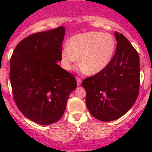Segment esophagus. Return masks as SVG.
I'll list each match as a JSON object with an SVG mask.
<instances>
[{
  "mask_svg": "<svg viewBox=\"0 0 152 152\" xmlns=\"http://www.w3.org/2000/svg\"><path fill=\"white\" fill-rule=\"evenodd\" d=\"M76 80H77V84L78 86L81 84V81H82V80H81V78H80V77H77V78H76Z\"/></svg>",
  "mask_w": 152,
  "mask_h": 152,
  "instance_id": "esophagus-1",
  "label": "esophagus"
}]
</instances>
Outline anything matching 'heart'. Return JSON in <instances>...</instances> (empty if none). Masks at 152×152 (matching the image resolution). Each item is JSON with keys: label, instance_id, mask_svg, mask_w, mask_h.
Instances as JSON below:
<instances>
[{"label": "heart", "instance_id": "b5f03b06", "mask_svg": "<svg viewBox=\"0 0 152 152\" xmlns=\"http://www.w3.org/2000/svg\"><path fill=\"white\" fill-rule=\"evenodd\" d=\"M116 41L109 33L91 31L72 36L68 46L63 48L61 61L63 68L72 71L78 61L84 72L96 75L103 72L112 61Z\"/></svg>", "mask_w": 152, "mask_h": 152}]
</instances>
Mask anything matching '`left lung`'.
Returning <instances> with one entry per match:
<instances>
[{
  "label": "left lung",
  "mask_w": 152,
  "mask_h": 152,
  "mask_svg": "<svg viewBox=\"0 0 152 152\" xmlns=\"http://www.w3.org/2000/svg\"><path fill=\"white\" fill-rule=\"evenodd\" d=\"M116 50L103 72L84 79L86 104L94 117L110 122L123 116L134 105L139 92V56L129 40L115 32Z\"/></svg>",
  "instance_id": "left-lung-1"
}]
</instances>
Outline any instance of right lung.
<instances>
[{"instance_id": "right-lung-1", "label": "right lung", "mask_w": 152, "mask_h": 152, "mask_svg": "<svg viewBox=\"0 0 152 152\" xmlns=\"http://www.w3.org/2000/svg\"><path fill=\"white\" fill-rule=\"evenodd\" d=\"M64 33L60 26L30 35L19 42L10 58L14 101L24 116L39 125L58 121L77 88L74 75L57 64Z\"/></svg>"}]
</instances>
